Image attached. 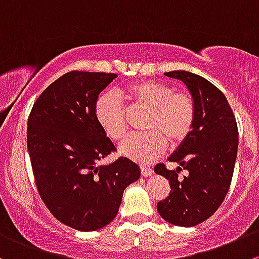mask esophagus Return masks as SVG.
<instances>
[{
	"instance_id": "obj_1",
	"label": "esophagus",
	"mask_w": 259,
	"mask_h": 259,
	"mask_svg": "<svg viewBox=\"0 0 259 259\" xmlns=\"http://www.w3.org/2000/svg\"><path fill=\"white\" fill-rule=\"evenodd\" d=\"M152 173H154V170H152V168H150V166H141V174L144 177L152 176Z\"/></svg>"
}]
</instances>
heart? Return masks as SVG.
I'll list each match as a JSON object with an SVG mask.
<instances>
[{
    "label": "heart",
    "mask_w": 259,
    "mask_h": 259,
    "mask_svg": "<svg viewBox=\"0 0 259 259\" xmlns=\"http://www.w3.org/2000/svg\"><path fill=\"white\" fill-rule=\"evenodd\" d=\"M125 98L134 104L150 109L146 128L131 134L120 144L119 152L137 162H150L164 152L166 138L170 144L187 139L192 130L196 107L187 91H174L170 85L156 81H139L125 89ZM95 118L108 137L122 140L125 135V110L123 103L112 93L102 94L94 105Z\"/></svg>",
    "instance_id": "b5f03b06"
}]
</instances>
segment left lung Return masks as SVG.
<instances>
[{
  "label": "left lung",
  "instance_id": "8db88e82",
  "mask_svg": "<svg viewBox=\"0 0 259 259\" xmlns=\"http://www.w3.org/2000/svg\"><path fill=\"white\" fill-rule=\"evenodd\" d=\"M165 76L183 81L194 100L196 114L192 130L169 161L189 170H168L164 164L155 173L166 178L170 193L157 202V212L177 226L198 225L216 212L230 187L238 154V125L225 95L213 83L188 71H171Z\"/></svg>",
  "mask_w": 259,
  "mask_h": 259
}]
</instances>
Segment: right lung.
<instances>
[{"mask_svg": "<svg viewBox=\"0 0 259 259\" xmlns=\"http://www.w3.org/2000/svg\"><path fill=\"white\" fill-rule=\"evenodd\" d=\"M115 73L71 71L34 103L28 144L36 188L54 218L80 231L114 220L123 192L141 176L127 157L98 165L115 146L98 123L94 105Z\"/></svg>", "mask_w": 259, "mask_h": 259, "instance_id": "obj_1", "label": "right lung"}]
</instances>
